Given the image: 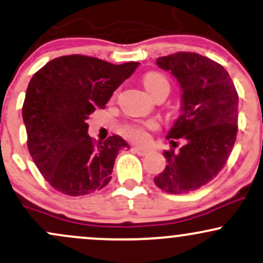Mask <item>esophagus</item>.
Returning <instances> with one entry per match:
<instances>
[{
	"instance_id": "obj_1",
	"label": "esophagus",
	"mask_w": 263,
	"mask_h": 263,
	"mask_svg": "<svg viewBox=\"0 0 263 263\" xmlns=\"http://www.w3.org/2000/svg\"><path fill=\"white\" fill-rule=\"evenodd\" d=\"M134 152H136V154L138 155V156H147L149 154V152H151V149H148V148H142V147H134Z\"/></svg>"
}]
</instances>
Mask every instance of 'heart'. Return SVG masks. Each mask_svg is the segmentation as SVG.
Wrapping results in <instances>:
<instances>
[{"instance_id":"1","label":"heart","mask_w":263,"mask_h":263,"mask_svg":"<svg viewBox=\"0 0 263 263\" xmlns=\"http://www.w3.org/2000/svg\"><path fill=\"white\" fill-rule=\"evenodd\" d=\"M143 86L147 91L155 96L157 92L166 91L170 92V81L164 74L160 72H148L143 76ZM158 127L157 122L154 120L148 121H134L127 122L121 127V132L126 138L137 143H146L148 141V131L156 129Z\"/></svg>"}]
</instances>
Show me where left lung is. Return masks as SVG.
<instances>
[{
  "label": "left lung",
  "instance_id": "8db88e82",
  "mask_svg": "<svg viewBox=\"0 0 263 263\" xmlns=\"http://www.w3.org/2000/svg\"><path fill=\"white\" fill-rule=\"evenodd\" d=\"M157 65L171 71L182 88V115L167 140L178 138L180 151H164L166 168L155 177L164 192L181 195L212 181L224 167L238 131V93L229 72L195 52L158 57Z\"/></svg>",
  "mask_w": 263,
  "mask_h": 263
}]
</instances>
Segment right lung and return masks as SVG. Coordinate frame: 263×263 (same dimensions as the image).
Masks as SVG:
<instances>
[{"mask_svg":"<svg viewBox=\"0 0 263 263\" xmlns=\"http://www.w3.org/2000/svg\"><path fill=\"white\" fill-rule=\"evenodd\" d=\"M138 65L70 54L47 62L32 76L22 106L27 147L56 191L83 196L109 182L118 151L129 146L118 135L96 142L87 135L86 121L96 108H105Z\"/></svg>","mask_w":263,"mask_h":263,"instance_id":"right-lung-1","label":"right lung"}]
</instances>
